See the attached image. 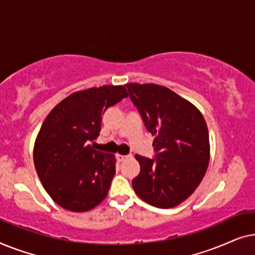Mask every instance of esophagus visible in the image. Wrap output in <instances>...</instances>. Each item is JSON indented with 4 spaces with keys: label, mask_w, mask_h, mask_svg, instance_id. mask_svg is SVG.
I'll return each instance as SVG.
<instances>
[{
    "label": "esophagus",
    "mask_w": 255,
    "mask_h": 255,
    "mask_svg": "<svg viewBox=\"0 0 255 255\" xmlns=\"http://www.w3.org/2000/svg\"><path fill=\"white\" fill-rule=\"evenodd\" d=\"M128 158V155H123V154H117V160L118 161H124V160H127Z\"/></svg>",
    "instance_id": "34e87169"
}]
</instances>
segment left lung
Here are the masks:
<instances>
[{
    "label": "left lung",
    "instance_id": "left-lung-1",
    "mask_svg": "<svg viewBox=\"0 0 255 255\" xmlns=\"http://www.w3.org/2000/svg\"><path fill=\"white\" fill-rule=\"evenodd\" d=\"M125 86L146 128L155 137V159L134 155L140 165V173L132 180L134 193L153 207H176L196 190L207 173L210 141L203 115L167 87Z\"/></svg>",
    "mask_w": 255,
    "mask_h": 255
}]
</instances>
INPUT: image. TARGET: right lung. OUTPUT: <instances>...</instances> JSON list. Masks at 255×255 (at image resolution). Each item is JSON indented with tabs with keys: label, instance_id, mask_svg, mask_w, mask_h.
Masks as SVG:
<instances>
[{
	"label": "right lung",
	"instance_id": "add662e5",
	"mask_svg": "<svg viewBox=\"0 0 255 255\" xmlns=\"http://www.w3.org/2000/svg\"><path fill=\"white\" fill-rule=\"evenodd\" d=\"M127 96L122 85L79 90L45 118L34 141L33 162L45 190L61 208L86 212L107 197L116 159L90 142L99 137L104 111Z\"/></svg>",
	"mask_w": 255,
	"mask_h": 255
}]
</instances>
